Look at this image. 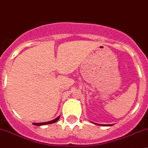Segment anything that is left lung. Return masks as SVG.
<instances>
[{
  "label": "left lung",
  "instance_id": "left-lung-1",
  "mask_svg": "<svg viewBox=\"0 0 148 148\" xmlns=\"http://www.w3.org/2000/svg\"><path fill=\"white\" fill-rule=\"evenodd\" d=\"M97 125H99V124H97ZM104 126H110V125H104Z\"/></svg>",
  "mask_w": 148,
  "mask_h": 148
}]
</instances>
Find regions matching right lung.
I'll list each match as a JSON object with an SVG mask.
<instances>
[{"label": "right lung", "mask_w": 148, "mask_h": 148, "mask_svg": "<svg viewBox=\"0 0 148 148\" xmlns=\"http://www.w3.org/2000/svg\"><path fill=\"white\" fill-rule=\"evenodd\" d=\"M60 117H58L57 118L54 119V120H51V121H49V122H41V123H34V125H36V126H40V125H48V124H52V123H54V122H56L58 121V120L59 119Z\"/></svg>", "instance_id": "add662e5"}]
</instances>
